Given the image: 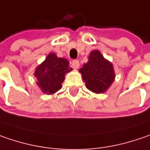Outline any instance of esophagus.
I'll return each mask as SVG.
<instances>
[{
  "instance_id": "obj_1",
  "label": "esophagus",
  "mask_w": 150,
  "mask_h": 150,
  "mask_svg": "<svg viewBox=\"0 0 150 150\" xmlns=\"http://www.w3.org/2000/svg\"><path fill=\"white\" fill-rule=\"evenodd\" d=\"M71 65H72V67L74 69H78L80 67V62H79V60H77V59L73 60L72 63H71Z\"/></svg>"
}]
</instances>
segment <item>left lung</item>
<instances>
[{"label":"left lung","instance_id":"8db88e82","mask_svg":"<svg viewBox=\"0 0 150 150\" xmlns=\"http://www.w3.org/2000/svg\"><path fill=\"white\" fill-rule=\"evenodd\" d=\"M79 71L86 88L96 94L106 92L116 77L113 64L105 59L97 49L91 52L88 62L84 64Z\"/></svg>","mask_w":150,"mask_h":150}]
</instances>
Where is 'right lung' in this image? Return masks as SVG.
<instances>
[{"label": "right lung", "instance_id": "1", "mask_svg": "<svg viewBox=\"0 0 150 150\" xmlns=\"http://www.w3.org/2000/svg\"><path fill=\"white\" fill-rule=\"evenodd\" d=\"M69 64L66 59L59 58L54 53H50L45 60L37 66L34 76L42 93L53 95L62 88L64 76L72 70Z\"/></svg>", "mask_w": 150, "mask_h": 150}]
</instances>
